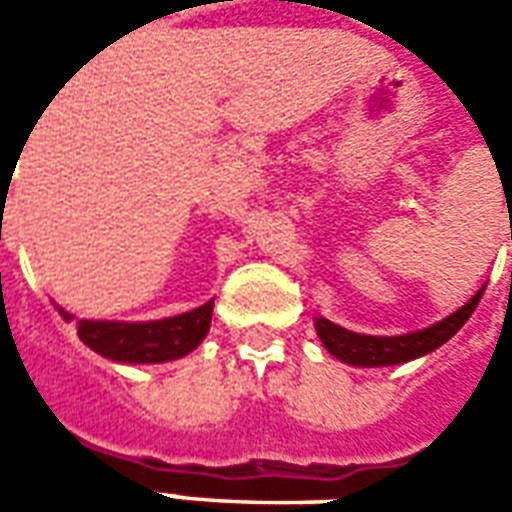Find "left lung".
Here are the masks:
<instances>
[{
    "instance_id": "8db88e82",
    "label": "left lung",
    "mask_w": 512,
    "mask_h": 512,
    "mask_svg": "<svg viewBox=\"0 0 512 512\" xmlns=\"http://www.w3.org/2000/svg\"><path fill=\"white\" fill-rule=\"evenodd\" d=\"M485 285L472 299L463 304L461 310H455L452 315H447L444 321L433 323L422 332H408L397 334V337H373V334H356L348 332L337 323L326 321V318H318L315 321V329H318V337L321 343L326 345V351L332 356H337L345 365L356 367H386V365H403V362H411L417 356H425L430 351H436L439 345H444L450 340L452 334L461 329L463 323L472 318L474 307L483 299Z\"/></svg>"
}]
</instances>
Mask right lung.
Segmentation results:
<instances>
[{
  "mask_svg": "<svg viewBox=\"0 0 512 512\" xmlns=\"http://www.w3.org/2000/svg\"><path fill=\"white\" fill-rule=\"evenodd\" d=\"M211 315L213 301H208L197 310L164 321H76V334L87 348H93L95 354L106 359L131 365H158L194 351L211 329ZM62 318L71 321L73 315L62 312Z\"/></svg>",
  "mask_w": 512,
  "mask_h": 512,
  "instance_id": "right-lung-1",
  "label": "right lung"
}]
</instances>
